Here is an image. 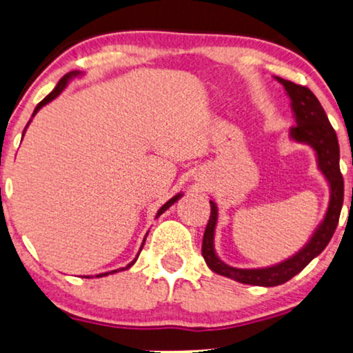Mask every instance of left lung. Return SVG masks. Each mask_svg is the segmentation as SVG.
Instances as JSON below:
<instances>
[{
	"label": "left lung",
	"mask_w": 353,
	"mask_h": 353,
	"mask_svg": "<svg viewBox=\"0 0 353 353\" xmlns=\"http://www.w3.org/2000/svg\"><path fill=\"white\" fill-rule=\"evenodd\" d=\"M278 81H281L284 90L288 91L289 98L292 101V110L297 125H294L291 128V137L296 141L307 143L315 149L320 170L331 185V201L325 220H323L320 228L316 230V233L313 234L310 243L301 252L286 260V262L274 265V267L270 268H233L216 257L214 250L216 207L212 201L210 219L207 221L204 238H202V257H204L205 263L209 265L212 272L223 274V276L231 278L243 284H254V286L267 288L278 286V284L289 281L299 272H302L318 254L323 252V249L330 243L337 228L341 209L342 204H344V178H342L339 167V143H337L334 128L331 127L330 120L326 117L325 109L321 108L320 101L316 99V96L307 86L297 85L289 80H283L279 77Z\"/></svg>",
	"instance_id": "left-lung-1"
}]
</instances>
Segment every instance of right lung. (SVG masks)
Returning <instances> with one entry per match:
<instances>
[{"label":"right lung","instance_id":"obj_1","mask_svg":"<svg viewBox=\"0 0 353 353\" xmlns=\"http://www.w3.org/2000/svg\"><path fill=\"white\" fill-rule=\"evenodd\" d=\"M77 74H79V72H69V74H65L64 77H62V79L59 80V83H57V86H56V88H54V90H52V91H51V93H50V94H48V96H46V98L41 101V103H38V105H37V108H35V110H33V115H35V114L38 112V110H40V109L43 108V105H45V104H48V103H50V101H52V99H54V98H56V96H57V94H59V93H61V91L65 88L67 81H69V79H70V77H74V75H77ZM28 123H30V122H28ZM28 123H27V127H28ZM27 127H26V128H27ZM23 133H26V130H23ZM178 197H180V194H178V196H175V197H172V199H170V201H168V202H165V204H163V205L161 207V210H159V212H157V216H159V215H161V214H163V212H165V210L168 209V207H170V205L173 204V202H175V201L178 199ZM143 245H144V243H143ZM143 245H141V249H143ZM139 252H141V250H139ZM138 255H139V254H138ZM134 260H137V259H134ZM134 260H133V262H132V263H130V265H127V267H125V268H120V270H127V268H130V267H132V265L134 263ZM115 272H117V270H115ZM112 273H114V272H112ZM105 274H109V273H103V274H98V276H105Z\"/></svg>","mask_w":353,"mask_h":353}]
</instances>
